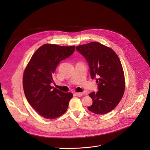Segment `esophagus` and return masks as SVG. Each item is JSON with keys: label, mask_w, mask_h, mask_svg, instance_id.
<instances>
[{"label": "esophagus", "mask_w": 150, "mask_h": 150, "mask_svg": "<svg viewBox=\"0 0 150 150\" xmlns=\"http://www.w3.org/2000/svg\"><path fill=\"white\" fill-rule=\"evenodd\" d=\"M82 94L81 93H74V96H77V97H81Z\"/></svg>", "instance_id": "obj_1"}]
</instances>
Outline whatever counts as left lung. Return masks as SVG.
Returning a JSON list of instances; mask_svg holds the SVG:
<instances>
[{"instance_id":"1","label":"left lung","mask_w":150,"mask_h":150,"mask_svg":"<svg viewBox=\"0 0 150 150\" xmlns=\"http://www.w3.org/2000/svg\"><path fill=\"white\" fill-rule=\"evenodd\" d=\"M76 49L88 62L92 79L97 77L98 91L89 94L93 104L88 109L97 115L113 110L120 101L125 89V80L120 60L111 48L98 42L78 46Z\"/></svg>"}]
</instances>
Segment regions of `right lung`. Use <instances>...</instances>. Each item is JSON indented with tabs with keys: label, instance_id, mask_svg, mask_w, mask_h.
<instances>
[{
	"label": "right lung",
	"instance_id": "right-lung-1",
	"mask_svg": "<svg viewBox=\"0 0 150 150\" xmlns=\"http://www.w3.org/2000/svg\"><path fill=\"white\" fill-rule=\"evenodd\" d=\"M75 47L45 44L33 54L25 69L23 84L26 98L42 117L54 119L66 112L72 93H63L50 85L59 63L70 56Z\"/></svg>",
	"mask_w": 150,
	"mask_h": 150
}]
</instances>
